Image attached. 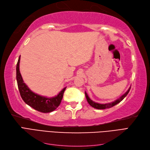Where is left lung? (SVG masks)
I'll list each match as a JSON object with an SVG mask.
<instances>
[{
	"mask_svg": "<svg viewBox=\"0 0 150 150\" xmlns=\"http://www.w3.org/2000/svg\"><path fill=\"white\" fill-rule=\"evenodd\" d=\"M130 88L131 87L128 89V90L124 94H122V96L118 98L117 99H116V100H115V101L113 102H111V103H106V104H99V103H95L94 101H92L91 99L89 98V97L88 96V94L86 93V92L85 91V95H86V99H87V101L88 102V103L90 104L91 106L92 107L96 108V109H98V110H104V109H106V108H110L112 106H115L116 104H118L119 103H120L122 99H123L126 96L127 94H128L129 90H130Z\"/></svg>",
	"mask_w": 150,
	"mask_h": 150,
	"instance_id": "1",
	"label": "left lung"
}]
</instances>
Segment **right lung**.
Returning a JSON list of instances; mask_svg holds the SVG:
<instances>
[{
  "label": "right lung",
  "mask_w": 150,
  "mask_h": 150,
  "mask_svg": "<svg viewBox=\"0 0 150 150\" xmlns=\"http://www.w3.org/2000/svg\"><path fill=\"white\" fill-rule=\"evenodd\" d=\"M20 59L21 56L16 66V79L22 99L28 105L38 111L50 112L55 110L61 104L66 87L63 88L57 96L52 98H47L34 93L28 87L22 79L19 70Z\"/></svg>",
  "instance_id": "obj_1"
}]
</instances>
